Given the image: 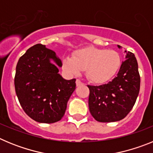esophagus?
<instances>
[{"label":"esophagus","instance_id":"esophagus-1","mask_svg":"<svg viewBox=\"0 0 153 153\" xmlns=\"http://www.w3.org/2000/svg\"><path fill=\"white\" fill-rule=\"evenodd\" d=\"M76 84L77 86H80V85H83V83H82L79 79H76Z\"/></svg>","mask_w":153,"mask_h":153}]
</instances>
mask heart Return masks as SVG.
<instances>
[{
  "label": "heart",
  "instance_id": "obj_1",
  "mask_svg": "<svg viewBox=\"0 0 153 153\" xmlns=\"http://www.w3.org/2000/svg\"><path fill=\"white\" fill-rule=\"evenodd\" d=\"M121 58L114 50L87 47L76 51L73 56H66L63 67L68 74L77 75L86 70V76L95 83H106L118 72Z\"/></svg>",
  "mask_w": 153,
  "mask_h": 153
}]
</instances>
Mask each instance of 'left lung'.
<instances>
[{
  "instance_id": "left-lung-1",
  "label": "left lung",
  "mask_w": 153,
  "mask_h": 153,
  "mask_svg": "<svg viewBox=\"0 0 153 153\" xmlns=\"http://www.w3.org/2000/svg\"><path fill=\"white\" fill-rule=\"evenodd\" d=\"M119 48H121L118 45ZM126 60L112 81L90 89L89 109L93 117L101 123L120 121L131 111L140 88L138 63L132 53L125 51Z\"/></svg>"
}]
</instances>
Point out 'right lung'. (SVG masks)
Returning a JSON list of instances; mask_svg holds the SVG:
<instances>
[{"instance_id": "1", "label": "right lung", "mask_w": 153, "mask_h": 153, "mask_svg": "<svg viewBox=\"0 0 153 153\" xmlns=\"http://www.w3.org/2000/svg\"><path fill=\"white\" fill-rule=\"evenodd\" d=\"M61 67L54 51L40 44L29 48L17 62L16 94L24 111L36 122L53 123L64 115L76 79H63L58 73Z\"/></svg>"}]
</instances>
